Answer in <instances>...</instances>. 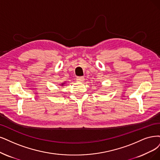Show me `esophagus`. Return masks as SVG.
Returning a JSON list of instances; mask_svg holds the SVG:
<instances>
[{"instance_id": "esophagus-1", "label": "esophagus", "mask_w": 160, "mask_h": 160, "mask_svg": "<svg viewBox=\"0 0 160 160\" xmlns=\"http://www.w3.org/2000/svg\"><path fill=\"white\" fill-rule=\"evenodd\" d=\"M76 80L78 81V82H84V77H77Z\"/></svg>"}]
</instances>
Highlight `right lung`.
<instances>
[{
    "mask_svg": "<svg viewBox=\"0 0 160 160\" xmlns=\"http://www.w3.org/2000/svg\"><path fill=\"white\" fill-rule=\"evenodd\" d=\"M64 84H65V83H64V82H62V83H61L60 85H61V86H64Z\"/></svg>",
    "mask_w": 160,
    "mask_h": 160,
    "instance_id": "add662e5",
    "label": "right lung"
}]
</instances>
